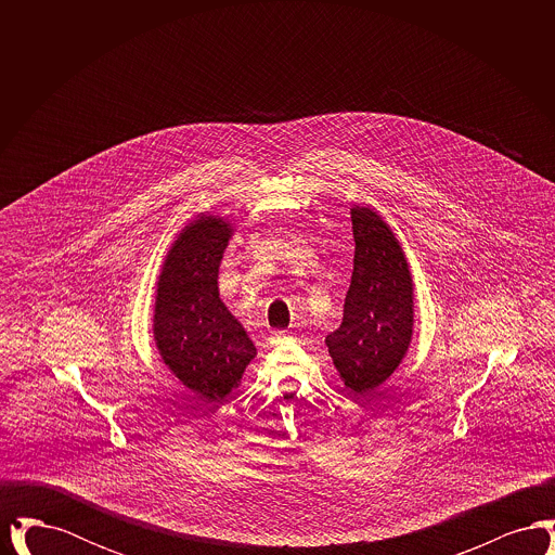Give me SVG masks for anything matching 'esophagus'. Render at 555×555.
Instances as JSON below:
<instances>
[{
	"instance_id": "1",
	"label": "esophagus",
	"mask_w": 555,
	"mask_h": 555,
	"mask_svg": "<svg viewBox=\"0 0 555 555\" xmlns=\"http://www.w3.org/2000/svg\"><path fill=\"white\" fill-rule=\"evenodd\" d=\"M285 339H291L289 333H285V331H272L270 333V344L272 345L283 344Z\"/></svg>"
}]
</instances>
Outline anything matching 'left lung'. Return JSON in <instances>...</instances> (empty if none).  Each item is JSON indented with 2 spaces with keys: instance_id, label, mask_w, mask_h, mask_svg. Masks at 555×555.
Masks as SVG:
<instances>
[{
  "instance_id": "obj_1",
  "label": "left lung",
  "mask_w": 555,
  "mask_h": 555,
  "mask_svg": "<svg viewBox=\"0 0 555 555\" xmlns=\"http://www.w3.org/2000/svg\"><path fill=\"white\" fill-rule=\"evenodd\" d=\"M356 241L344 322L326 337L345 387L366 396L401 364L414 326V283L389 224L370 208H351Z\"/></svg>"
}]
</instances>
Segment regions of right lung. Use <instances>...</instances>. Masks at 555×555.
<instances>
[{
    "label": "right lung",
    "mask_w": 555,
    "mask_h": 555,
    "mask_svg": "<svg viewBox=\"0 0 555 555\" xmlns=\"http://www.w3.org/2000/svg\"><path fill=\"white\" fill-rule=\"evenodd\" d=\"M231 235L224 218L189 222L162 264L156 291L159 356L185 387L210 401L229 396L256 358V345L218 293V266Z\"/></svg>",
    "instance_id": "add662e5"
}]
</instances>
